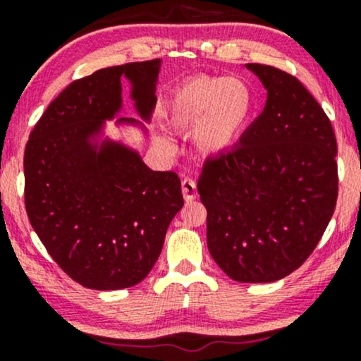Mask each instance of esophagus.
Masks as SVG:
<instances>
[{"label":"esophagus","instance_id":"obj_1","mask_svg":"<svg viewBox=\"0 0 361 361\" xmlns=\"http://www.w3.org/2000/svg\"><path fill=\"white\" fill-rule=\"evenodd\" d=\"M181 193H183L186 202L195 200V197H197V183H195L192 178H183V181H181Z\"/></svg>","mask_w":361,"mask_h":361}]
</instances>
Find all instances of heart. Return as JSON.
Listing matches in <instances>:
<instances>
[{
  "label": "heart",
  "instance_id": "b5f03b06",
  "mask_svg": "<svg viewBox=\"0 0 361 361\" xmlns=\"http://www.w3.org/2000/svg\"><path fill=\"white\" fill-rule=\"evenodd\" d=\"M255 93L241 78L204 76L186 82L169 102L164 122L176 134L193 132V149L202 157H217L233 149L250 126ZM157 146L173 151V142L157 137Z\"/></svg>",
  "mask_w": 361,
  "mask_h": 361
}]
</instances>
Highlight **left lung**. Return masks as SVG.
I'll return each mask as SVG.
<instances>
[{"label":"left lung","instance_id":"8db88e82","mask_svg":"<svg viewBox=\"0 0 361 361\" xmlns=\"http://www.w3.org/2000/svg\"><path fill=\"white\" fill-rule=\"evenodd\" d=\"M267 90L238 146L207 161L198 193L207 246L227 276L271 283L317 246L338 198L336 137L329 118L290 74L246 64Z\"/></svg>","mask_w":361,"mask_h":361}]
</instances>
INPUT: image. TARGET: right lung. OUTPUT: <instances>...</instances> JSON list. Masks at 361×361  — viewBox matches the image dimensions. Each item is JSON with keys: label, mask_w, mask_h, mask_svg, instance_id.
<instances>
[{"label": "right lung", "mask_w": 361, "mask_h": 361, "mask_svg": "<svg viewBox=\"0 0 361 361\" xmlns=\"http://www.w3.org/2000/svg\"><path fill=\"white\" fill-rule=\"evenodd\" d=\"M161 59L114 66L73 81L32 130L23 157L25 207L54 261L82 287L120 290L152 270L183 207L173 171H152L137 147L106 134L137 128L156 109ZM141 118H120L121 80Z\"/></svg>", "instance_id": "1"}]
</instances>
